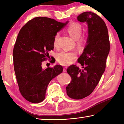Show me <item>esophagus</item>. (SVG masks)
Segmentation results:
<instances>
[{
	"label": "esophagus",
	"instance_id": "esophagus-1",
	"mask_svg": "<svg viewBox=\"0 0 124 124\" xmlns=\"http://www.w3.org/2000/svg\"><path fill=\"white\" fill-rule=\"evenodd\" d=\"M63 72H66L67 71V70H66V67H64L63 68Z\"/></svg>",
	"mask_w": 124,
	"mask_h": 124
}]
</instances>
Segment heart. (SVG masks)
Segmentation results:
<instances>
[{
  "label": "heart",
  "instance_id": "obj_1",
  "mask_svg": "<svg viewBox=\"0 0 124 124\" xmlns=\"http://www.w3.org/2000/svg\"><path fill=\"white\" fill-rule=\"evenodd\" d=\"M67 30L72 37L76 39V45L79 49L84 48L87 42V38L85 36H81L83 30L82 25L78 22H73L70 24L67 28ZM60 33L57 32L54 38V46L57 48L58 46V39ZM78 53L76 50L61 51L56 55V58L58 63L62 65H68L77 57Z\"/></svg>",
  "mask_w": 124,
  "mask_h": 124
}]
</instances>
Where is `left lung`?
I'll use <instances>...</instances> for the list:
<instances>
[{
    "label": "left lung",
    "instance_id": "obj_1",
    "mask_svg": "<svg viewBox=\"0 0 124 124\" xmlns=\"http://www.w3.org/2000/svg\"><path fill=\"white\" fill-rule=\"evenodd\" d=\"M78 20L87 22L88 36L87 44L78 60L83 69L81 70L75 64L67 69L71 78L66 87L67 94L75 100L89 95L95 88L105 71L110 49L107 26L100 16L91 11L85 12L78 16Z\"/></svg>",
    "mask_w": 124,
    "mask_h": 124
}]
</instances>
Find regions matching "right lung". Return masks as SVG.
<instances>
[{"label":"right lung","mask_w":124,"mask_h":124,"mask_svg":"<svg viewBox=\"0 0 124 124\" xmlns=\"http://www.w3.org/2000/svg\"><path fill=\"white\" fill-rule=\"evenodd\" d=\"M67 23L35 17L27 22L18 35L13 50V66L20 93L29 102L43 101L49 83L63 71L60 65L43 69L42 63L53 50L55 34ZM54 60L50 62L54 63Z\"/></svg>","instance_id":"add662e5"}]
</instances>
